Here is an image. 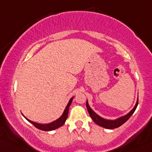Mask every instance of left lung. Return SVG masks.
<instances>
[{
    "label": "left lung",
    "instance_id": "obj_1",
    "mask_svg": "<svg viewBox=\"0 0 152 152\" xmlns=\"http://www.w3.org/2000/svg\"><path fill=\"white\" fill-rule=\"evenodd\" d=\"M138 99L136 104L135 105V107L133 108V109H132L129 114L125 115V116H122V117L119 118V119H116V120H107V119H103V118L99 116L98 115L95 114V113L92 111V109H91V108L89 106L88 103H87V110H88L89 116H90V117L92 118V120L94 121V122L96 123V124H98L99 126H101V127H105V128L115 129L120 127V126L122 125L124 122H126L127 120H128L129 118L132 116V114L134 113V111H135V109H136L137 106H138Z\"/></svg>",
    "mask_w": 152,
    "mask_h": 152
}]
</instances>
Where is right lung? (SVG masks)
Returning a JSON list of instances; mask_svg holds the SVG:
<instances>
[{
  "instance_id": "obj_1",
  "label": "right lung",
  "mask_w": 152,
  "mask_h": 152,
  "mask_svg": "<svg viewBox=\"0 0 152 152\" xmlns=\"http://www.w3.org/2000/svg\"><path fill=\"white\" fill-rule=\"evenodd\" d=\"M72 100H73V97L71 98V100H70L69 102H68V104L67 105L66 108H65V111H64L63 115H62V116H60L58 119H57L56 121H54V122L49 123V124H38V123L32 122V121H30V120H29V119H27V118H26V119L28 121V122H30V123H31V124H33V125L36 127V128L39 129V130H44V131H50V130H55V129H57V128H58V127L63 126L64 124V123H65V121H66L67 117H68L69 106L71 104Z\"/></svg>"
}]
</instances>
